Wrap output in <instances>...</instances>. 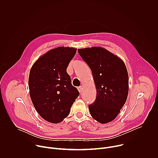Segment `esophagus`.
<instances>
[{
	"instance_id": "esophagus-1",
	"label": "esophagus",
	"mask_w": 158,
	"mask_h": 158,
	"mask_svg": "<svg viewBox=\"0 0 158 158\" xmlns=\"http://www.w3.org/2000/svg\"><path fill=\"white\" fill-rule=\"evenodd\" d=\"M82 89H83L82 87H78V91H79V92L80 93H82Z\"/></svg>"
}]
</instances>
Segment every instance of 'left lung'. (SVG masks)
<instances>
[{
	"mask_svg": "<svg viewBox=\"0 0 158 158\" xmlns=\"http://www.w3.org/2000/svg\"><path fill=\"white\" fill-rule=\"evenodd\" d=\"M93 73L97 96L89 105L91 116L101 124L113 121L125 104L129 91L126 65L118 56L101 47L79 49Z\"/></svg>",
	"mask_w": 158,
	"mask_h": 158,
	"instance_id": "left-lung-1",
	"label": "left lung"
}]
</instances>
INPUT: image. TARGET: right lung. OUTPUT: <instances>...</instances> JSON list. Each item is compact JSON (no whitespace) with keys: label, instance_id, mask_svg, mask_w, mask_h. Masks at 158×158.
Masks as SVG:
<instances>
[{"label":"right lung","instance_id":"obj_1","mask_svg":"<svg viewBox=\"0 0 158 158\" xmlns=\"http://www.w3.org/2000/svg\"><path fill=\"white\" fill-rule=\"evenodd\" d=\"M76 49L58 47L40 56L32 65L29 77V94L39 114L51 123L62 122L70 113L79 95L67 73Z\"/></svg>","mask_w":158,"mask_h":158}]
</instances>
